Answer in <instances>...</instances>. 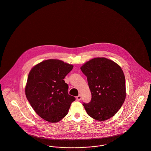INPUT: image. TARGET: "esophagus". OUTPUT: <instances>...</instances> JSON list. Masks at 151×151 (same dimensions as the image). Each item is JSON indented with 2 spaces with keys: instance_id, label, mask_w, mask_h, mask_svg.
<instances>
[{
  "instance_id": "34e87169",
  "label": "esophagus",
  "mask_w": 151,
  "mask_h": 151,
  "mask_svg": "<svg viewBox=\"0 0 151 151\" xmlns=\"http://www.w3.org/2000/svg\"><path fill=\"white\" fill-rule=\"evenodd\" d=\"M77 99L78 101H80L81 100V96L80 94L78 95L77 97Z\"/></svg>"
}]
</instances>
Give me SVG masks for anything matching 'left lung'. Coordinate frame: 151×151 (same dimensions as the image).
<instances>
[{
	"mask_svg": "<svg viewBox=\"0 0 151 151\" xmlns=\"http://www.w3.org/2000/svg\"><path fill=\"white\" fill-rule=\"evenodd\" d=\"M87 77L91 94L88 104H82L88 114L97 121H105L120 109L126 97L125 78L120 66L104 57L95 58L81 67Z\"/></svg>",
	"mask_w": 151,
	"mask_h": 151,
	"instance_id": "1",
	"label": "left lung"
}]
</instances>
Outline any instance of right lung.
Segmentation results:
<instances>
[{"label": "right lung", "mask_w": 151, "mask_h": 151, "mask_svg": "<svg viewBox=\"0 0 151 151\" xmlns=\"http://www.w3.org/2000/svg\"><path fill=\"white\" fill-rule=\"evenodd\" d=\"M73 66L62 60H43L31 70L25 87L27 99L34 111L45 120L57 122L68 113L76 99L68 94L63 79Z\"/></svg>", "instance_id": "right-lung-1"}]
</instances>
